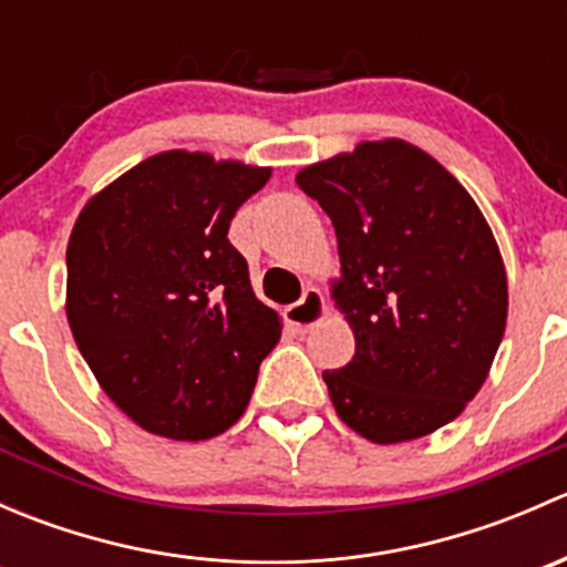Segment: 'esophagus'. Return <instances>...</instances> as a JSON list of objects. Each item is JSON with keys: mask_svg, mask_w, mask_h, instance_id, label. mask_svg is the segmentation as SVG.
<instances>
[{"mask_svg": "<svg viewBox=\"0 0 567 567\" xmlns=\"http://www.w3.org/2000/svg\"><path fill=\"white\" fill-rule=\"evenodd\" d=\"M323 316H326V301L318 288H307L305 296H301V301L285 307V320H288L290 326H296L299 331H310L312 326L323 320Z\"/></svg>", "mask_w": 567, "mask_h": 567, "instance_id": "34e87169", "label": "esophagus"}]
</instances>
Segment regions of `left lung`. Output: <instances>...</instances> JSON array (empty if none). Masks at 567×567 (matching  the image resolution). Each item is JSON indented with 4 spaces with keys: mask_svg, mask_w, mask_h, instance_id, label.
Segmentation results:
<instances>
[{
    "mask_svg": "<svg viewBox=\"0 0 567 567\" xmlns=\"http://www.w3.org/2000/svg\"><path fill=\"white\" fill-rule=\"evenodd\" d=\"M340 251L331 299L357 340L326 370L337 416L373 444L414 442L466 409L507 323V274L472 194L405 140L359 142L299 169Z\"/></svg>",
    "mask_w": 567,
    "mask_h": 567,
    "instance_id": "8db88e82",
    "label": "left lung"
}]
</instances>
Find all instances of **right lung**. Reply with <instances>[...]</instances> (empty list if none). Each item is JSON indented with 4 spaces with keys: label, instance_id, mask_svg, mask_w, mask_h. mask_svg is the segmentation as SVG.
Wrapping results in <instances>:
<instances>
[{
    "label": "right lung",
    "instance_id": "1",
    "mask_svg": "<svg viewBox=\"0 0 567 567\" xmlns=\"http://www.w3.org/2000/svg\"><path fill=\"white\" fill-rule=\"evenodd\" d=\"M268 177L238 158L164 151L95 192L73 225L68 323L142 431L203 442L247 411L282 318L255 296L227 230Z\"/></svg>",
    "mask_w": 567,
    "mask_h": 567
}]
</instances>
